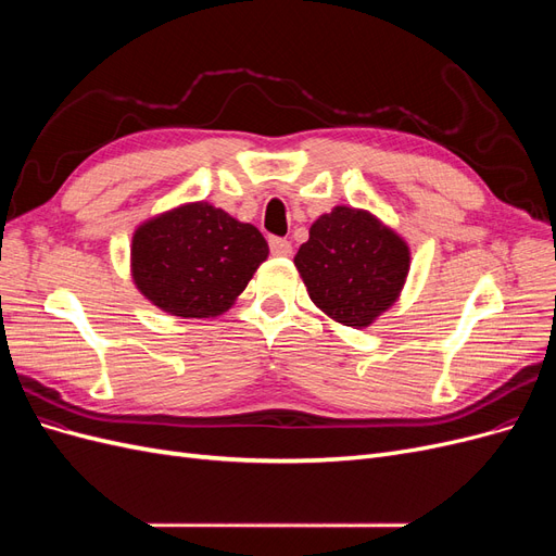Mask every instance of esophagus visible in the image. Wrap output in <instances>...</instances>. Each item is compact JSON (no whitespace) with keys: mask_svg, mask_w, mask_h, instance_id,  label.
Wrapping results in <instances>:
<instances>
[{"mask_svg":"<svg viewBox=\"0 0 556 556\" xmlns=\"http://www.w3.org/2000/svg\"><path fill=\"white\" fill-rule=\"evenodd\" d=\"M268 248H271V252H274V255H278V257L292 255V243L288 239L271 237V239H268Z\"/></svg>","mask_w":556,"mask_h":556,"instance_id":"34e87169","label":"esophagus"}]
</instances>
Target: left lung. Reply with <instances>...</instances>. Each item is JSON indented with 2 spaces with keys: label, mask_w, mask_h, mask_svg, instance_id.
<instances>
[{
  "label": "left lung",
  "mask_w": 556,
  "mask_h": 556,
  "mask_svg": "<svg viewBox=\"0 0 556 556\" xmlns=\"http://www.w3.org/2000/svg\"><path fill=\"white\" fill-rule=\"evenodd\" d=\"M294 264L319 311L345 327L362 329L396 301L408 276L410 252L371 213L336 206L313 223Z\"/></svg>",
  "instance_id": "8db88e82"
}]
</instances>
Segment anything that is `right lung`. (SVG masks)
<instances>
[{
  "label": "right lung",
  "instance_id": "1",
  "mask_svg": "<svg viewBox=\"0 0 556 556\" xmlns=\"http://www.w3.org/2000/svg\"><path fill=\"white\" fill-rule=\"evenodd\" d=\"M266 255L257 227L199 201L137 229L131 274L157 308L180 317H213L233 304Z\"/></svg>",
  "mask_w": 556,
  "mask_h": 556
}]
</instances>
